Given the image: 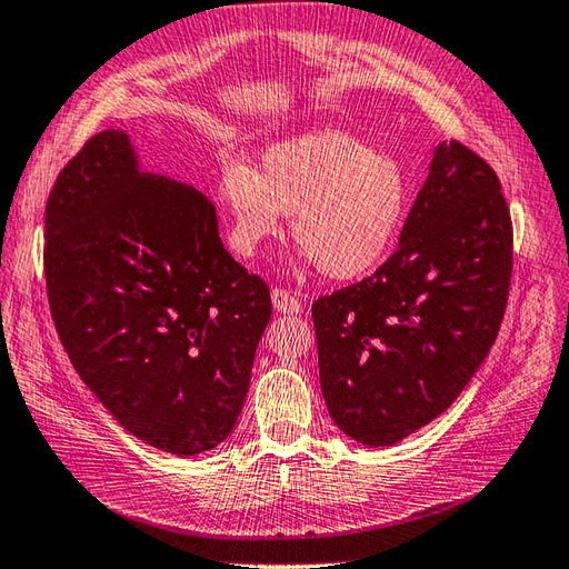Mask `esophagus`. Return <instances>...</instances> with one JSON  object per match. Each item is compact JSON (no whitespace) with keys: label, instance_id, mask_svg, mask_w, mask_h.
Masks as SVG:
<instances>
[{"label":"esophagus","instance_id":"1","mask_svg":"<svg viewBox=\"0 0 569 569\" xmlns=\"http://www.w3.org/2000/svg\"><path fill=\"white\" fill-rule=\"evenodd\" d=\"M271 300H273L276 313H283V316H298L300 310H303V303H300V300H298L291 291H283V288H273Z\"/></svg>","mask_w":569,"mask_h":569}]
</instances>
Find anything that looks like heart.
<instances>
[{"instance_id": "obj_1", "label": "heart", "mask_w": 569, "mask_h": 569, "mask_svg": "<svg viewBox=\"0 0 569 569\" xmlns=\"http://www.w3.org/2000/svg\"><path fill=\"white\" fill-rule=\"evenodd\" d=\"M219 204L229 247L249 259L283 229L322 276L352 281L380 266L407 214L409 184L395 158L340 130H308L271 142L259 170L224 162Z\"/></svg>"}]
</instances>
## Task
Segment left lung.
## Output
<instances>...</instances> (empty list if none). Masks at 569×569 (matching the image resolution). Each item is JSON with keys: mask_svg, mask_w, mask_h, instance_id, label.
Wrapping results in <instances>:
<instances>
[{"mask_svg": "<svg viewBox=\"0 0 569 569\" xmlns=\"http://www.w3.org/2000/svg\"><path fill=\"white\" fill-rule=\"evenodd\" d=\"M513 227L491 164L433 148L397 251L313 303L320 387L350 439L392 447L463 392L503 322Z\"/></svg>", "mask_w": 569, "mask_h": 569, "instance_id": "8db88e82", "label": "left lung"}]
</instances>
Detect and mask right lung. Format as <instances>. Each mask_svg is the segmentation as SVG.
<instances>
[{"label": "right lung", "instance_id": "right-lung-1", "mask_svg": "<svg viewBox=\"0 0 569 569\" xmlns=\"http://www.w3.org/2000/svg\"><path fill=\"white\" fill-rule=\"evenodd\" d=\"M43 273L76 372L122 429L177 456L229 437L271 293L204 192L140 170L126 130L98 132L49 194Z\"/></svg>", "mask_w": 569, "mask_h": 569}]
</instances>
